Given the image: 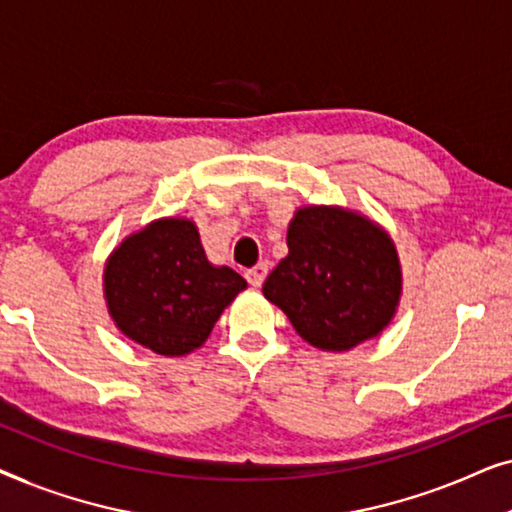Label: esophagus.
<instances>
[{
	"label": "esophagus",
	"mask_w": 512,
	"mask_h": 512,
	"mask_svg": "<svg viewBox=\"0 0 512 512\" xmlns=\"http://www.w3.org/2000/svg\"><path fill=\"white\" fill-rule=\"evenodd\" d=\"M265 277H268V263H258L254 268L247 270V282L258 289L265 282Z\"/></svg>",
	"instance_id": "1"
}]
</instances>
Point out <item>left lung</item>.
Listing matches in <instances>:
<instances>
[{"mask_svg": "<svg viewBox=\"0 0 512 512\" xmlns=\"http://www.w3.org/2000/svg\"><path fill=\"white\" fill-rule=\"evenodd\" d=\"M289 256L263 284L305 342L347 352L373 340L396 317L403 270L380 223L356 209L303 205L286 233Z\"/></svg>", "mask_w": 512, "mask_h": 512, "instance_id": "8db88e82", "label": "left lung"}]
</instances>
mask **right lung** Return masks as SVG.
Masks as SVG:
<instances>
[{"mask_svg":"<svg viewBox=\"0 0 512 512\" xmlns=\"http://www.w3.org/2000/svg\"><path fill=\"white\" fill-rule=\"evenodd\" d=\"M102 289L125 338L160 356H186L205 345L247 282L228 265L209 263L195 221L163 216L114 247Z\"/></svg>","mask_w":512,"mask_h":512,"instance_id":"add662e5","label":"right lung"}]
</instances>
